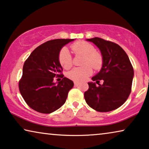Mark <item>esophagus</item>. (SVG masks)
I'll return each instance as SVG.
<instances>
[{
    "instance_id": "esophagus-1",
    "label": "esophagus",
    "mask_w": 149,
    "mask_h": 149,
    "mask_svg": "<svg viewBox=\"0 0 149 149\" xmlns=\"http://www.w3.org/2000/svg\"><path fill=\"white\" fill-rule=\"evenodd\" d=\"M74 85L75 86H77L79 85V82H77V81H75V82H74Z\"/></svg>"
}]
</instances>
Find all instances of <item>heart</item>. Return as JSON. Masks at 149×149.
<instances>
[{"instance_id": "obj_1", "label": "heart", "mask_w": 149, "mask_h": 149, "mask_svg": "<svg viewBox=\"0 0 149 149\" xmlns=\"http://www.w3.org/2000/svg\"><path fill=\"white\" fill-rule=\"evenodd\" d=\"M72 49L75 54L84 56L82 65L81 68H75L68 74L70 79L77 82H80L86 79L93 73L90 66L95 70L100 68L102 64V56L98 52L95 51V48L93 45L86 42H77L72 46ZM58 61L63 68L68 70L72 66V58L70 51L67 47H63L58 54ZM86 64H91L90 66Z\"/></svg>"}]
</instances>
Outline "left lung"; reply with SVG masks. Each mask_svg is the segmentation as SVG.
I'll list each match as a JSON object with an SVG mask.
<instances>
[{
	"label": "left lung",
	"mask_w": 149,
	"mask_h": 149,
	"mask_svg": "<svg viewBox=\"0 0 149 149\" xmlns=\"http://www.w3.org/2000/svg\"><path fill=\"white\" fill-rule=\"evenodd\" d=\"M98 48L102 64L100 72L88 82L84 93L86 103L99 112H108L121 107L128 98L134 77V70L126 53L120 46L100 38L86 39ZM104 80L102 85L99 80ZM94 81L99 84L96 86Z\"/></svg>",
	"instance_id": "8db88e82"
}]
</instances>
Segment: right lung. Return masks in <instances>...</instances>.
Masks as SVG:
<instances>
[{
  "mask_svg": "<svg viewBox=\"0 0 149 149\" xmlns=\"http://www.w3.org/2000/svg\"><path fill=\"white\" fill-rule=\"evenodd\" d=\"M74 39H55L33 50L23 67L19 83L21 95L29 107L42 113H51L63 105L69 91L74 87L71 79L60 74L63 70L58 54L65 45ZM61 81L54 83V77Z\"/></svg>",
  "mask_w": 149,
  "mask_h": 149,
  "instance_id": "add662e5",
  "label": "right lung"
}]
</instances>
